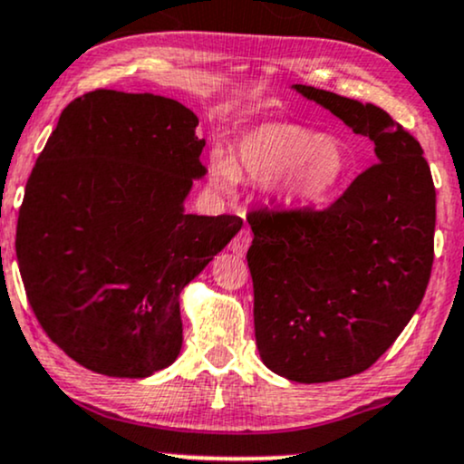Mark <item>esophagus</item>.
<instances>
[{"mask_svg": "<svg viewBox=\"0 0 464 464\" xmlns=\"http://www.w3.org/2000/svg\"><path fill=\"white\" fill-rule=\"evenodd\" d=\"M250 242H253V233H250V228H242V231H239L237 236L233 237L231 246H228V248H231L236 255H244L248 250Z\"/></svg>", "mask_w": 464, "mask_h": 464, "instance_id": "1", "label": "esophagus"}]
</instances>
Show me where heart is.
<instances>
[{"mask_svg": "<svg viewBox=\"0 0 464 464\" xmlns=\"http://www.w3.org/2000/svg\"><path fill=\"white\" fill-rule=\"evenodd\" d=\"M353 169V155L339 138L295 125L261 122L237 138L231 158L216 155L211 179L231 192L237 179L272 181L289 203H315L334 192Z\"/></svg>", "mask_w": 464, "mask_h": 464, "instance_id": "heart-1", "label": "heart"}]
</instances>
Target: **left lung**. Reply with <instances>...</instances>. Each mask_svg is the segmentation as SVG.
Segmentation results:
<instances>
[{
    "mask_svg": "<svg viewBox=\"0 0 464 464\" xmlns=\"http://www.w3.org/2000/svg\"><path fill=\"white\" fill-rule=\"evenodd\" d=\"M294 88L370 138L378 160L326 209L248 216L261 361L294 382H331L372 367L421 304L437 192L421 144L387 111L314 86Z\"/></svg>",
    "mask_w": 464,
    "mask_h": 464,
    "instance_id": "obj_1",
    "label": "left lung"
}]
</instances>
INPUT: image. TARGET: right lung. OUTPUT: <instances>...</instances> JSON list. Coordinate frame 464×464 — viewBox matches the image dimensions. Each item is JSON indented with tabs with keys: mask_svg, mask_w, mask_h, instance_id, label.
I'll list each match as a JSON object with an SVG mask.
<instances>
[{
	"mask_svg": "<svg viewBox=\"0 0 464 464\" xmlns=\"http://www.w3.org/2000/svg\"><path fill=\"white\" fill-rule=\"evenodd\" d=\"M160 94L71 102L38 155L16 222V261L38 324L86 370L147 378L181 353L179 294L242 228L183 211L205 140Z\"/></svg>",
	"mask_w": 464,
	"mask_h": 464,
	"instance_id": "add662e5",
	"label": "right lung"
}]
</instances>
